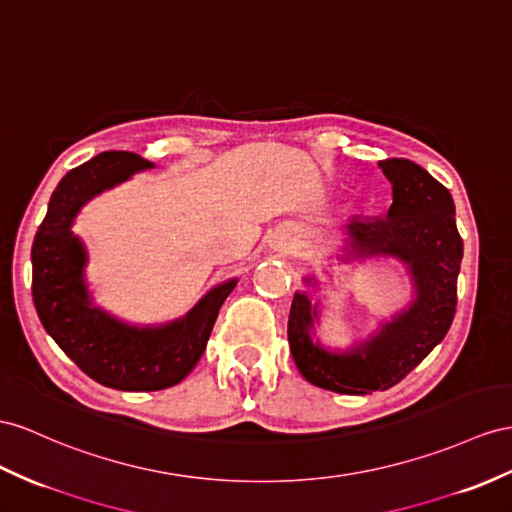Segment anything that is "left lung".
Returning a JSON list of instances; mask_svg holds the SVG:
<instances>
[{"instance_id": "obj_1", "label": "left lung", "mask_w": 512, "mask_h": 512, "mask_svg": "<svg viewBox=\"0 0 512 512\" xmlns=\"http://www.w3.org/2000/svg\"><path fill=\"white\" fill-rule=\"evenodd\" d=\"M378 166L391 181L393 203L387 218L348 222L346 253L355 259L396 255L406 261L417 285L413 307L348 355H331L311 344L316 309L305 294H294L287 320V339L300 374L311 385L355 396L398 385L450 331L463 259L450 190L404 157H389Z\"/></svg>"}]
</instances>
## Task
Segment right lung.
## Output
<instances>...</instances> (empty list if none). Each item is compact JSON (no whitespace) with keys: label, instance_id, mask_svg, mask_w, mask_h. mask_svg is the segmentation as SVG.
I'll list each match as a JSON object with an SVG mask.
<instances>
[{"label":"right lung","instance_id":"1","mask_svg":"<svg viewBox=\"0 0 512 512\" xmlns=\"http://www.w3.org/2000/svg\"><path fill=\"white\" fill-rule=\"evenodd\" d=\"M153 166L129 151H103L69 170L51 194L32 244V296L38 318L67 357L93 381L123 391H157L181 383L207 346L235 279L214 287L186 318L162 329H131L90 307L82 281L84 248L71 222L80 207Z\"/></svg>","mask_w":512,"mask_h":512}]
</instances>
